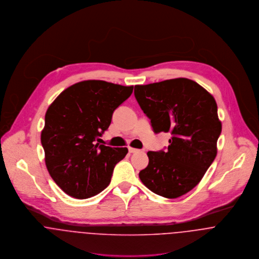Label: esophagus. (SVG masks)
I'll use <instances>...</instances> for the list:
<instances>
[{
	"label": "esophagus",
	"mask_w": 259,
	"mask_h": 259,
	"mask_svg": "<svg viewBox=\"0 0 259 259\" xmlns=\"http://www.w3.org/2000/svg\"><path fill=\"white\" fill-rule=\"evenodd\" d=\"M137 152H140V150H138V149H134V148H129V153L133 154V153H137Z\"/></svg>",
	"instance_id": "34e87169"
}]
</instances>
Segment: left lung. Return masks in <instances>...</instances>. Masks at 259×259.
I'll return each mask as SVG.
<instances>
[{
  "label": "left lung",
  "instance_id": "1",
  "mask_svg": "<svg viewBox=\"0 0 259 259\" xmlns=\"http://www.w3.org/2000/svg\"><path fill=\"white\" fill-rule=\"evenodd\" d=\"M134 95L153 131L172 135L168 150L147 153L149 164L140 180L159 196L179 198L200 183L217 156L222 133L217 102L188 78L135 85Z\"/></svg>",
  "mask_w": 259,
  "mask_h": 259
}]
</instances>
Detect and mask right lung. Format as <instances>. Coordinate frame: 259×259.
<instances>
[{
    "label": "right lung",
    "mask_w": 259,
    "mask_h": 259,
    "mask_svg": "<svg viewBox=\"0 0 259 259\" xmlns=\"http://www.w3.org/2000/svg\"><path fill=\"white\" fill-rule=\"evenodd\" d=\"M133 92L103 80H85L63 90L48 108L40 141L53 180L68 196L88 199L110 184L116 164L127 148L96 141L111 123L112 114Z\"/></svg>",
    "instance_id": "obj_1"
}]
</instances>
